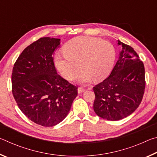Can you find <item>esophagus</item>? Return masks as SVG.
<instances>
[{
    "instance_id": "obj_1",
    "label": "esophagus",
    "mask_w": 157,
    "mask_h": 157,
    "mask_svg": "<svg viewBox=\"0 0 157 157\" xmlns=\"http://www.w3.org/2000/svg\"><path fill=\"white\" fill-rule=\"evenodd\" d=\"M85 91V89L83 88V87H79L78 89V91L79 94H81V93H83Z\"/></svg>"
}]
</instances>
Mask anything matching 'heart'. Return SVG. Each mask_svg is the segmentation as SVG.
<instances>
[{
	"mask_svg": "<svg viewBox=\"0 0 157 157\" xmlns=\"http://www.w3.org/2000/svg\"><path fill=\"white\" fill-rule=\"evenodd\" d=\"M63 54H57L55 66L66 79L78 77L80 83L104 79L111 72L116 59V50L110 42L96 37L81 36L69 41L63 48Z\"/></svg>",
	"mask_w": 157,
	"mask_h": 157,
	"instance_id": "1",
	"label": "heart"
}]
</instances>
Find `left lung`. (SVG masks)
Returning a JSON list of instances; mask_svg holds the SVG:
<instances>
[{
  "mask_svg": "<svg viewBox=\"0 0 157 157\" xmlns=\"http://www.w3.org/2000/svg\"><path fill=\"white\" fill-rule=\"evenodd\" d=\"M120 56L107 78L93 88L94 109L108 121L126 118L139 107L145 88V68L133 48L118 40Z\"/></svg>",
  "mask_w": 157,
  "mask_h": 157,
  "instance_id": "1",
  "label": "left lung"
}]
</instances>
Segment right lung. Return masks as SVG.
I'll use <instances>...</instances> for the list:
<instances>
[{"label": "right lung", "instance_id": "1", "mask_svg": "<svg viewBox=\"0 0 157 157\" xmlns=\"http://www.w3.org/2000/svg\"><path fill=\"white\" fill-rule=\"evenodd\" d=\"M60 39L42 37L23 50L14 65L12 94L27 118L44 127L61 123L78 95L77 87L57 73L53 55Z\"/></svg>", "mask_w": 157, "mask_h": 157}]
</instances>
